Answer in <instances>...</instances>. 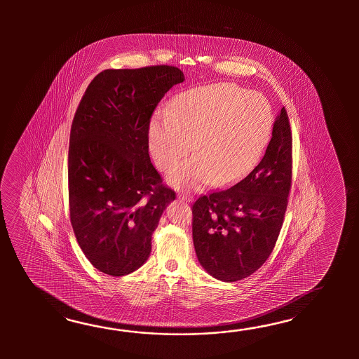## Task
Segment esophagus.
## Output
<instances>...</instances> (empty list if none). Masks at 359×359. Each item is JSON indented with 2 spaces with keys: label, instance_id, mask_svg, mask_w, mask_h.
<instances>
[{
  "label": "esophagus",
  "instance_id": "esophagus-1",
  "mask_svg": "<svg viewBox=\"0 0 359 359\" xmlns=\"http://www.w3.org/2000/svg\"><path fill=\"white\" fill-rule=\"evenodd\" d=\"M177 198H180L181 201H186V203H190V201H192V196L189 195V194H183V192H180V194L177 195Z\"/></svg>",
  "mask_w": 359,
  "mask_h": 359
}]
</instances>
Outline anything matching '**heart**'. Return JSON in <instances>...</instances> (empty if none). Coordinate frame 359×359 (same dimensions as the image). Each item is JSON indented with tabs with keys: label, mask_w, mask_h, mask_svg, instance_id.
Listing matches in <instances>:
<instances>
[{
	"label": "heart",
	"mask_w": 359,
	"mask_h": 359,
	"mask_svg": "<svg viewBox=\"0 0 359 359\" xmlns=\"http://www.w3.org/2000/svg\"><path fill=\"white\" fill-rule=\"evenodd\" d=\"M272 128V111L259 93L229 83L183 92L172 100L168 114L150 123L149 145L161 169L172 168L187 155L194 141L198 155L177 165L169 181L198 187L212 178L227 184L259 161Z\"/></svg>",
	"instance_id": "obj_1"
}]
</instances>
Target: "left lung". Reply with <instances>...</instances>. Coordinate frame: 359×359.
Here are the masks:
<instances>
[{"label":"left lung","instance_id":"8db88e82","mask_svg":"<svg viewBox=\"0 0 359 359\" xmlns=\"http://www.w3.org/2000/svg\"><path fill=\"white\" fill-rule=\"evenodd\" d=\"M291 177L292 136L283 107L259 164L232 187L203 195L192 205L194 246L209 275L233 283L263 266L283 227Z\"/></svg>","mask_w":359,"mask_h":359}]
</instances>
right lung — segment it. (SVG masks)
Masks as SVG:
<instances>
[{"mask_svg": "<svg viewBox=\"0 0 359 359\" xmlns=\"http://www.w3.org/2000/svg\"><path fill=\"white\" fill-rule=\"evenodd\" d=\"M184 81L181 69H107L88 84L70 128L69 210L76 241L105 275L145 263L151 236L176 192L149 155V128L164 95Z\"/></svg>", "mask_w": 359, "mask_h": 359, "instance_id": "add662e5", "label": "right lung"}]
</instances>
